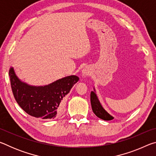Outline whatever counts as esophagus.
<instances>
[{"label":"esophagus","mask_w":156,"mask_h":156,"mask_svg":"<svg viewBox=\"0 0 156 156\" xmlns=\"http://www.w3.org/2000/svg\"><path fill=\"white\" fill-rule=\"evenodd\" d=\"M89 70L87 69H86V68L83 69V71H82V75H83V77L85 78L87 76H89Z\"/></svg>","instance_id":"34e87169"}]
</instances>
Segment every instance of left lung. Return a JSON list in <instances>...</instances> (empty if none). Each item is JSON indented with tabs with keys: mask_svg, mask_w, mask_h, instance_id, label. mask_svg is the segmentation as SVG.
Masks as SVG:
<instances>
[{
	"mask_svg": "<svg viewBox=\"0 0 156 156\" xmlns=\"http://www.w3.org/2000/svg\"><path fill=\"white\" fill-rule=\"evenodd\" d=\"M91 99V105L92 107V111L95 113L97 117H98L100 119L104 120H112L113 118L112 115H111L109 113H107L105 109L102 107L101 103H100V100H98L96 93V89L94 87V91L91 92L90 95Z\"/></svg>",
	"mask_w": 156,
	"mask_h": 156,
	"instance_id": "1",
	"label": "left lung"
}]
</instances>
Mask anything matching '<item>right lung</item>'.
I'll use <instances>...</instances> for the list:
<instances>
[{
    "label": "right lung",
    "mask_w": 156,
    "mask_h": 156,
    "mask_svg": "<svg viewBox=\"0 0 156 156\" xmlns=\"http://www.w3.org/2000/svg\"><path fill=\"white\" fill-rule=\"evenodd\" d=\"M13 94L19 106L33 117L52 120L64 111V99L79 80L76 76H69L44 86H31L21 81L14 68L9 70Z\"/></svg>",
    "instance_id": "1"
}]
</instances>
